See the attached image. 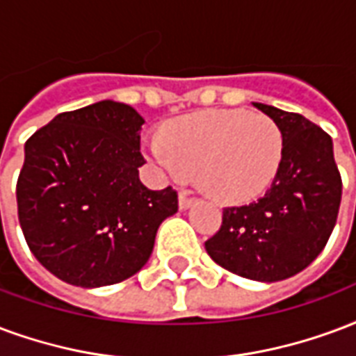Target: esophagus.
Wrapping results in <instances>:
<instances>
[{
	"label": "esophagus",
	"mask_w": 356,
	"mask_h": 356,
	"mask_svg": "<svg viewBox=\"0 0 356 356\" xmlns=\"http://www.w3.org/2000/svg\"><path fill=\"white\" fill-rule=\"evenodd\" d=\"M192 204H194V198H191L186 192H181V194H179V209L185 211V209H188Z\"/></svg>",
	"instance_id": "1"
}]
</instances>
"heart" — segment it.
I'll list each match as a JSON object with an SVG mask.
<instances>
[{"label": "heart", "mask_w": 356, "mask_h": 356, "mask_svg": "<svg viewBox=\"0 0 356 356\" xmlns=\"http://www.w3.org/2000/svg\"><path fill=\"white\" fill-rule=\"evenodd\" d=\"M283 149V131L273 118L241 109L186 115L165 128L164 138L145 141L158 170L175 179L198 171L202 188L225 204L262 196L277 177Z\"/></svg>", "instance_id": "obj_1"}]
</instances>
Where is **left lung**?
Wrapping results in <instances>:
<instances>
[{"instance_id": "left-lung-1", "label": "left lung", "mask_w": 356, "mask_h": 356, "mask_svg": "<svg viewBox=\"0 0 356 356\" xmlns=\"http://www.w3.org/2000/svg\"><path fill=\"white\" fill-rule=\"evenodd\" d=\"M252 105L283 131V162L262 198L225 207L205 251L228 272L273 283L302 272L325 249L338 218L341 177L325 130L298 113Z\"/></svg>"}]
</instances>
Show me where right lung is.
<instances>
[{
    "mask_svg": "<svg viewBox=\"0 0 356 356\" xmlns=\"http://www.w3.org/2000/svg\"><path fill=\"white\" fill-rule=\"evenodd\" d=\"M143 117L104 99L60 113L26 141L18 220L33 257L83 289L115 285L151 257L158 226L177 213L171 186L139 181Z\"/></svg>",
    "mask_w": 356,
    "mask_h": 356,
    "instance_id": "obj_1",
    "label": "right lung"
}]
</instances>
